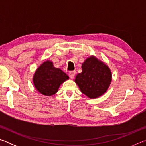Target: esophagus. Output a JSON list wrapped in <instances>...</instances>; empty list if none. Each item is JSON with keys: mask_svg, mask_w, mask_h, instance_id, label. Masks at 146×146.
Segmentation results:
<instances>
[{"mask_svg": "<svg viewBox=\"0 0 146 146\" xmlns=\"http://www.w3.org/2000/svg\"><path fill=\"white\" fill-rule=\"evenodd\" d=\"M75 71H71V72H70V73H69V76H70V77L73 79L74 77H75Z\"/></svg>", "mask_w": 146, "mask_h": 146, "instance_id": "esophagus-1", "label": "esophagus"}]
</instances>
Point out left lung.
Here are the masks:
<instances>
[{
  "label": "left lung",
  "mask_w": 146,
  "mask_h": 146,
  "mask_svg": "<svg viewBox=\"0 0 146 146\" xmlns=\"http://www.w3.org/2000/svg\"><path fill=\"white\" fill-rule=\"evenodd\" d=\"M82 73L75 77V82L81 92L90 98L103 95L111 82L110 69L102 61L91 56L86 58L82 65Z\"/></svg>",
  "instance_id": "obj_1"
}]
</instances>
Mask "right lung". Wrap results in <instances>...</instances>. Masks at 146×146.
Segmentation results:
<instances>
[{"label": "right lung", "instance_id": "1", "mask_svg": "<svg viewBox=\"0 0 146 146\" xmlns=\"http://www.w3.org/2000/svg\"><path fill=\"white\" fill-rule=\"evenodd\" d=\"M69 78L60 69L55 68L51 61L47 60L39 66L33 78V84L39 93L46 96L55 94L61 84Z\"/></svg>", "mask_w": 146, "mask_h": 146}]
</instances>
